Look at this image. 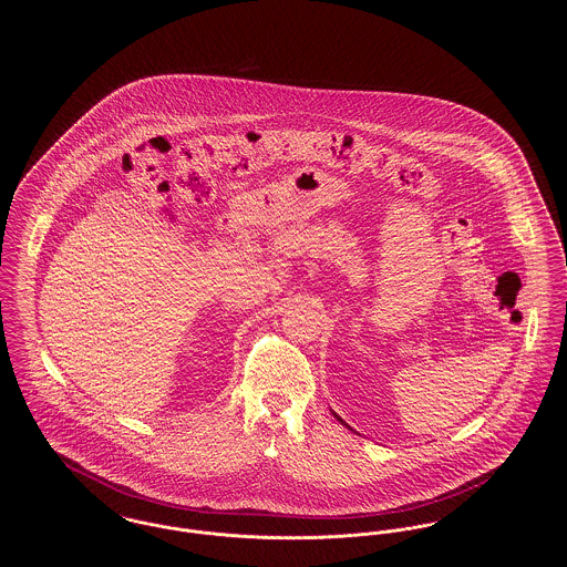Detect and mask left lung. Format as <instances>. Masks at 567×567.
Segmentation results:
<instances>
[{
    "instance_id": "obj_1",
    "label": "left lung",
    "mask_w": 567,
    "mask_h": 567,
    "mask_svg": "<svg viewBox=\"0 0 567 567\" xmlns=\"http://www.w3.org/2000/svg\"><path fill=\"white\" fill-rule=\"evenodd\" d=\"M336 419H338V421H340V423H344V421H342V419H340V416H338V414H336Z\"/></svg>"
}]
</instances>
